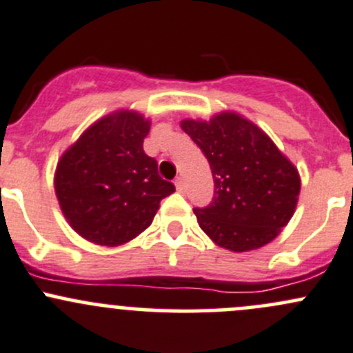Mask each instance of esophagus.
<instances>
[{"label": "esophagus", "instance_id": "1", "mask_svg": "<svg viewBox=\"0 0 353 353\" xmlns=\"http://www.w3.org/2000/svg\"><path fill=\"white\" fill-rule=\"evenodd\" d=\"M174 184H176V190L179 191V193H183V191H184V179H183V177H176Z\"/></svg>", "mask_w": 353, "mask_h": 353}]
</instances>
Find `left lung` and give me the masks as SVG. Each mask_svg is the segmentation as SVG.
Segmentation results:
<instances>
[{
	"instance_id": "left-lung-1",
	"label": "left lung",
	"mask_w": 353,
	"mask_h": 353,
	"mask_svg": "<svg viewBox=\"0 0 353 353\" xmlns=\"http://www.w3.org/2000/svg\"><path fill=\"white\" fill-rule=\"evenodd\" d=\"M208 159L215 196L194 208L199 227L220 248L245 252L272 243L297 206L301 177L268 134L236 112L181 121Z\"/></svg>"
}]
</instances>
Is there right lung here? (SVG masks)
<instances>
[{
	"label": "right lung",
	"mask_w": 353,
	"mask_h": 353,
	"mask_svg": "<svg viewBox=\"0 0 353 353\" xmlns=\"http://www.w3.org/2000/svg\"><path fill=\"white\" fill-rule=\"evenodd\" d=\"M150 121L117 110L92 124L59 159L54 190L68 223L83 239L121 245L143 232L176 191L143 152Z\"/></svg>",
	"instance_id": "1"
}]
</instances>
